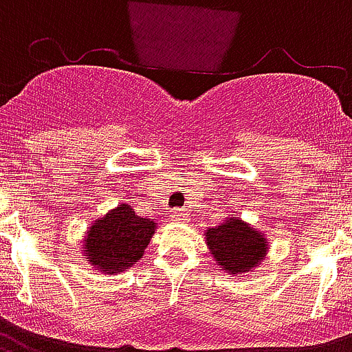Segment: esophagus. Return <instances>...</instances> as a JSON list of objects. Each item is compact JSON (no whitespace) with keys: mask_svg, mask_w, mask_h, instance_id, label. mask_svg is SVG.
<instances>
[{"mask_svg":"<svg viewBox=\"0 0 352 352\" xmlns=\"http://www.w3.org/2000/svg\"><path fill=\"white\" fill-rule=\"evenodd\" d=\"M171 219L175 222H184L186 221V211H184V209H175L173 214H171Z\"/></svg>","mask_w":352,"mask_h":352,"instance_id":"34e87169","label":"esophagus"}]
</instances>
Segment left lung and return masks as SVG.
<instances>
[{"instance_id":"8db88e82","label":"left lung","mask_w":352,"mask_h":352,"mask_svg":"<svg viewBox=\"0 0 352 352\" xmlns=\"http://www.w3.org/2000/svg\"><path fill=\"white\" fill-rule=\"evenodd\" d=\"M206 241L213 258L230 275L252 272L267 252L264 234L239 217H228L219 226L206 230Z\"/></svg>"}]
</instances>
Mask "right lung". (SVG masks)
<instances>
[{
  "label": "right lung",
  "instance_id": "right-lung-1",
  "mask_svg": "<svg viewBox=\"0 0 352 352\" xmlns=\"http://www.w3.org/2000/svg\"><path fill=\"white\" fill-rule=\"evenodd\" d=\"M156 222L141 219L128 204L109 211L87 230L85 256L98 272L116 275L143 258Z\"/></svg>",
  "mask_w": 352,
  "mask_h": 352
}]
</instances>
